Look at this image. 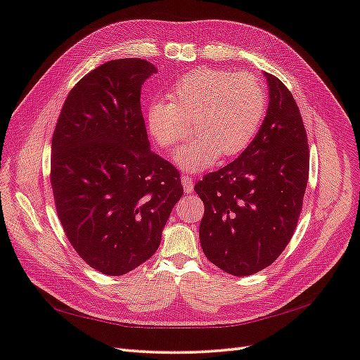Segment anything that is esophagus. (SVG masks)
Here are the masks:
<instances>
[{"instance_id": "esophagus-1", "label": "esophagus", "mask_w": 360, "mask_h": 360, "mask_svg": "<svg viewBox=\"0 0 360 360\" xmlns=\"http://www.w3.org/2000/svg\"><path fill=\"white\" fill-rule=\"evenodd\" d=\"M193 183L195 181H193L192 176H189V174H181V184H183L184 192L191 193L193 191Z\"/></svg>"}]
</instances>
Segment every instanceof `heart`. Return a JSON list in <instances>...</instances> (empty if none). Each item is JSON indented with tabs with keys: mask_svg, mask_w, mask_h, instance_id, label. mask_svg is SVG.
Instances as JSON below:
<instances>
[{
	"mask_svg": "<svg viewBox=\"0 0 360 360\" xmlns=\"http://www.w3.org/2000/svg\"><path fill=\"white\" fill-rule=\"evenodd\" d=\"M171 103L156 100L147 109L148 131L160 148L172 151L186 139L192 121L197 138L183 148L179 167L202 171L221 156L236 158L255 141L264 124L268 96L252 74L198 68L184 74L169 92Z\"/></svg>",
	"mask_w": 360,
	"mask_h": 360,
	"instance_id": "obj_1",
	"label": "heart"
}]
</instances>
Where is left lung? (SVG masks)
I'll use <instances>...</instances> for the list:
<instances>
[{
	"instance_id": "1",
	"label": "left lung",
	"mask_w": 360,
	"mask_h": 360,
	"mask_svg": "<svg viewBox=\"0 0 360 360\" xmlns=\"http://www.w3.org/2000/svg\"><path fill=\"white\" fill-rule=\"evenodd\" d=\"M265 75L269 104L255 141L193 188L204 202V255L238 277L265 269L286 248L309 179L307 134L298 105L277 77Z\"/></svg>"
}]
</instances>
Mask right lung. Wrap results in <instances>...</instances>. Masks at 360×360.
I'll return each instance as SVG.
<instances>
[{
  "mask_svg": "<svg viewBox=\"0 0 360 360\" xmlns=\"http://www.w3.org/2000/svg\"><path fill=\"white\" fill-rule=\"evenodd\" d=\"M156 66L116 59L86 74L68 94L51 142L57 217L94 269L122 276L159 248L183 195L180 174L150 148L141 87Z\"/></svg>",
  "mask_w": 360,
  "mask_h": 360,
  "instance_id": "add662e5",
  "label": "right lung"
}]
</instances>
